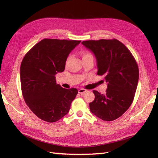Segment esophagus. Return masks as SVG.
I'll return each mask as SVG.
<instances>
[{"label":"esophagus","mask_w":158,"mask_h":158,"mask_svg":"<svg viewBox=\"0 0 158 158\" xmlns=\"http://www.w3.org/2000/svg\"><path fill=\"white\" fill-rule=\"evenodd\" d=\"M86 91H87V90H86V89H83V88H81V89H79L78 93H79V94H83V93H85Z\"/></svg>","instance_id":"esophagus-1"}]
</instances>
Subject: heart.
Instances as JSON below:
<instances>
[{
    "label": "heart",
    "mask_w": 158,
    "mask_h": 158,
    "mask_svg": "<svg viewBox=\"0 0 158 158\" xmlns=\"http://www.w3.org/2000/svg\"><path fill=\"white\" fill-rule=\"evenodd\" d=\"M81 55L82 57V60H84L86 59H89V58H93V54L87 51H82L81 52Z\"/></svg>",
    "instance_id": "obj_1"
}]
</instances>
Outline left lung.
Returning <instances> with one entry per match:
<instances>
[{
  "mask_svg": "<svg viewBox=\"0 0 158 158\" xmlns=\"http://www.w3.org/2000/svg\"><path fill=\"white\" fill-rule=\"evenodd\" d=\"M97 60L98 75H104L105 94L93 91L95 99L89 103L92 113L103 121H112L131 106L138 86L139 69L130 51L119 40L100 39L82 42Z\"/></svg>",
  "mask_w": 158,
  "mask_h": 158,
  "instance_id": "1",
  "label": "left lung"
}]
</instances>
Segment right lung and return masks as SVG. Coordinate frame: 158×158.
Instances as JSON below:
<instances>
[{"label": "right lung", "mask_w": 158, "mask_h": 158, "mask_svg": "<svg viewBox=\"0 0 158 158\" xmlns=\"http://www.w3.org/2000/svg\"><path fill=\"white\" fill-rule=\"evenodd\" d=\"M81 40L44 39L25 55L20 65L22 96L39 119L54 123L65 115L78 93L77 89L57 84L56 74L65 69L69 53Z\"/></svg>", "instance_id": "right-lung-1"}]
</instances>
